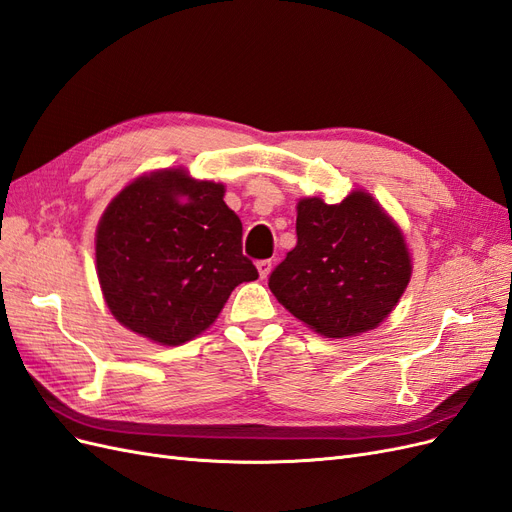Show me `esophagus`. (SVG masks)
I'll list each match as a JSON object with an SVG mask.
<instances>
[{
  "label": "esophagus",
  "mask_w": 512,
  "mask_h": 512,
  "mask_svg": "<svg viewBox=\"0 0 512 512\" xmlns=\"http://www.w3.org/2000/svg\"><path fill=\"white\" fill-rule=\"evenodd\" d=\"M271 267H273L271 260H258L256 262V269H258V275L262 277V280H265V277L271 273Z\"/></svg>",
  "instance_id": "obj_1"
}]
</instances>
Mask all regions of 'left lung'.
Listing matches in <instances>:
<instances>
[{"instance_id": "obj_1", "label": "left lung", "mask_w": 512, "mask_h": 512, "mask_svg": "<svg viewBox=\"0 0 512 512\" xmlns=\"http://www.w3.org/2000/svg\"><path fill=\"white\" fill-rule=\"evenodd\" d=\"M412 275L399 226L356 190L342 203L301 198L297 245L269 277L288 312L324 337H352L376 329L393 312Z\"/></svg>"}]
</instances>
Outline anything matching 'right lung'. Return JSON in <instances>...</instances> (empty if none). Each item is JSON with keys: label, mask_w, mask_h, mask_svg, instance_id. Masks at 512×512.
<instances>
[{"label": "right lung", "mask_w": 512, "mask_h": 512, "mask_svg": "<svg viewBox=\"0 0 512 512\" xmlns=\"http://www.w3.org/2000/svg\"><path fill=\"white\" fill-rule=\"evenodd\" d=\"M224 185L183 168L126 185L96 232V267L111 314L130 331L179 346L209 329L230 292L258 280Z\"/></svg>", "instance_id": "1"}]
</instances>
